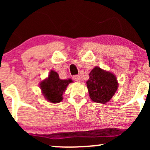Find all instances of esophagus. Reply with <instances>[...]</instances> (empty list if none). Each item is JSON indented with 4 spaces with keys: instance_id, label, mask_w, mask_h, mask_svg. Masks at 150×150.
<instances>
[{
    "instance_id": "34e87169",
    "label": "esophagus",
    "mask_w": 150,
    "mask_h": 150,
    "mask_svg": "<svg viewBox=\"0 0 150 150\" xmlns=\"http://www.w3.org/2000/svg\"><path fill=\"white\" fill-rule=\"evenodd\" d=\"M73 79L76 82H80V77L79 75H75V76H73Z\"/></svg>"
}]
</instances>
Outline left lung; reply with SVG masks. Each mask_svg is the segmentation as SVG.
I'll list each match as a JSON object with an SVG mask.
<instances>
[{"instance_id":"8db88e82","label":"left lung","mask_w":150,"mask_h":150,"mask_svg":"<svg viewBox=\"0 0 150 150\" xmlns=\"http://www.w3.org/2000/svg\"><path fill=\"white\" fill-rule=\"evenodd\" d=\"M87 81L89 97L93 101L106 104L112 98L118 89V81L113 73L95 67L89 74Z\"/></svg>"}]
</instances>
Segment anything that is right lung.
<instances>
[{"mask_svg": "<svg viewBox=\"0 0 150 150\" xmlns=\"http://www.w3.org/2000/svg\"><path fill=\"white\" fill-rule=\"evenodd\" d=\"M72 82L71 79L61 80L56 72L51 70L48 78L41 82L39 85L46 100L51 103H59L63 99L67 86Z\"/></svg>", "mask_w": 150, "mask_h": 150, "instance_id": "add662e5", "label": "right lung"}]
</instances>
